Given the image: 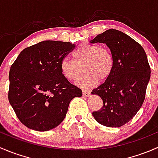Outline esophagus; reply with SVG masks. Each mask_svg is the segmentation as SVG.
Here are the masks:
<instances>
[{"label": "esophagus", "instance_id": "obj_1", "mask_svg": "<svg viewBox=\"0 0 158 158\" xmlns=\"http://www.w3.org/2000/svg\"><path fill=\"white\" fill-rule=\"evenodd\" d=\"M82 95L85 97H89L90 95V91L89 90H82Z\"/></svg>", "mask_w": 158, "mask_h": 158}]
</instances>
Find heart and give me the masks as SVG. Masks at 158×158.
<instances>
[{
    "instance_id": "heart-1",
    "label": "heart",
    "mask_w": 158,
    "mask_h": 158,
    "mask_svg": "<svg viewBox=\"0 0 158 158\" xmlns=\"http://www.w3.org/2000/svg\"><path fill=\"white\" fill-rule=\"evenodd\" d=\"M75 62L64 58L60 62V70L66 79L74 81L82 73L84 66L85 74L79 78L76 84L81 87L94 86L101 79L109 77L113 69V56L108 48L97 44H82L73 52Z\"/></svg>"
}]
</instances>
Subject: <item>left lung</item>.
<instances>
[{
    "mask_svg": "<svg viewBox=\"0 0 158 158\" xmlns=\"http://www.w3.org/2000/svg\"><path fill=\"white\" fill-rule=\"evenodd\" d=\"M90 43L106 44L114 61L109 77L92 92L103 101L92 115L104 126L119 128L133 118L144 101L151 77L147 55L138 42L117 30H106Z\"/></svg>",
    "mask_w": 158,
    "mask_h": 158,
    "instance_id": "8db88e82",
    "label": "left lung"
}]
</instances>
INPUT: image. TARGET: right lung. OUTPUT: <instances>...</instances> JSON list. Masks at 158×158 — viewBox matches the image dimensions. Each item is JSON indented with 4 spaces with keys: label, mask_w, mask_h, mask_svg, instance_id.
<instances>
[{
    "label": "right lung",
    "mask_w": 158,
    "mask_h": 158,
    "mask_svg": "<svg viewBox=\"0 0 158 158\" xmlns=\"http://www.w3.org/2000/svg\"><path fill=\"white\" fill-rule=\"evenodd\" d=\"M69 42L45 40L20 52L10 66L8 99L27 128L46 131L58 126L70 101L82 90L63 76L60 62L75 48Z\"/></svg>",
    "instance_id": "add662e5"
}]
</instances>
